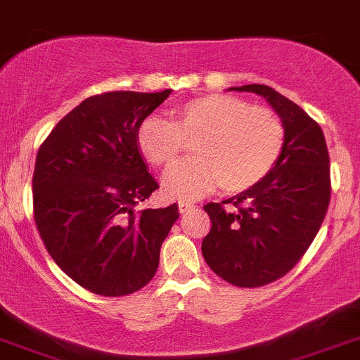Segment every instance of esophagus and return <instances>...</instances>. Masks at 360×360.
<instances>
[{"label": "esophagus", "mask_w": 360, "mask_h": 360, "mask_svg": "<svg viewBox=\"0 0 360 360\" xmlns=\"http://www.w3.org/2000/svg\"><path fill=\"white\" fill-rule=\"evenodd\" d=\"M179 212L181 214H184V212H190L191 209H195V203H191V202H179Z\"/></svg>", "instance_id": "esophagus-1"}]
</instances>
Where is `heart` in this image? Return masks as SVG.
Instances as JSON below:
<instances>
[{
	"label": "heart",
	"mask_w": 360,
	"mask_h": 360,
	"mask_svg": "<svg viewBox=\"0 0 360 360\" xmlns=\"http://www.w3.org/2000/svg\"><path fill=\"white\" fill-rule=\"evenodd\" d=\"M169 120L148 116L137 129V148L151 165L169 169L184 141L193 160L165 174L170 197L195 198L219 184L226 193H242L259 184L284 150V125L277 112L231 96H205L181 103Z\"/></svg>",
	"instance_id": "1"
}]
</instances>
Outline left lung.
<instances>
[{"mask_svg":"<svg viewBox=\"0 0 360 360\" xmlns=\"http://www.w3.org/2000/svg\"><path fill=\"white\" fill-rule=\"evenodd\" d=\"M264 97L284 125V150L275 169L248 191L203 205L210 231L203 259L237 288H261L296 266L314 242L331 198L324 132L297 104L266 85L233 86ZM233 202L236 209H224Z\"/></svg>","mask_w":360,"mask_h":360,"instance_id":"1","label":"left lung"}]
</instances>
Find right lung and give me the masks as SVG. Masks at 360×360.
<instances>
[{
	"label": "right lung",
	"mask_w": 360,
	"mask_h": 360,
	"mask_svg": "<svg viewBox=\"0 0 360 360\" xmlns=\"http://www.w3.org/2000/svg\"><path fill=\"white\" fill-rule=\"evenodd\" d=\"M172 90L106 92L68 112L36 155L34 223L60 270L101 296H127L155 277L177 203H137L158 188L137 148V129Z\"/></svg>",
	"instance_id": "1"
}]
</instances>
